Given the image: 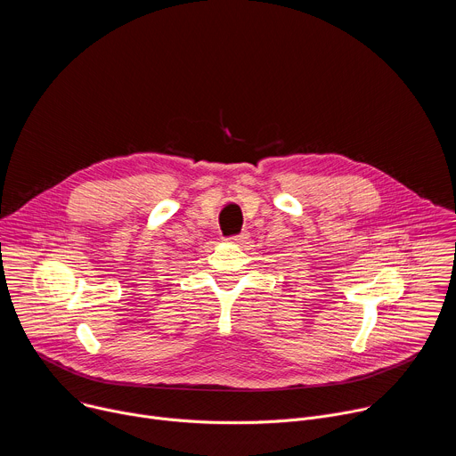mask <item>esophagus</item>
<instances>
[{
  "label": "esophagus",
  "mask_w": 456,
  "mask_h": 456,
  "mask_svg": "<svg viewBox=\"0 0 456 456\" xmlns=\"http://www.w3.org/2000/svg\"><path fill=\"white\" fill-rule=\"evenodd\" d=\"M247 238H248V236H247V232H241V234L229 236L225 241H227V243H234V245H238V243H243Z\"/></svg>",
  "instance_id": "esophagus-1"
}]
</instances>
